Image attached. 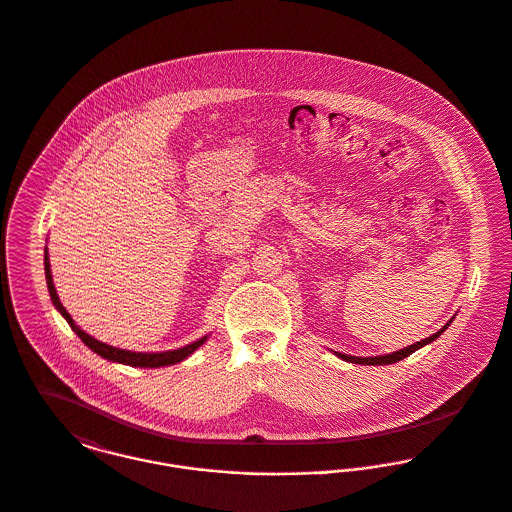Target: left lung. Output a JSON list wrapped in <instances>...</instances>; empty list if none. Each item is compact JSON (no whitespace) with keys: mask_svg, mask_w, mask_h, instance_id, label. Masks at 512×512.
<instances>
[{"mask_svg":"<svg viewBox=\"0 0 512 512\" xmlns=\"http://www.w3.org/2000/svg\"><path fill=\"white\" fill-rule=\"evenodd\" d=\"M452 324V320L440 330V332H436V334H432L430 338H426V340L416 341V343H412V345H408V347H404V349H398L395 353H387V355H377V357H353V355H345V353H340V351H334L340 359L343 361H349V363H357V365H389V363H397L400 359H404V357H408V355H412L416 349H420V347H424V345H428V343H432V341L436 340V338H440L446 330H448V326Z\"/></svg>","mask_w":512,"mask_h":512,"instance_id":"left-lung-1","label":"left lung"}]
</instances>
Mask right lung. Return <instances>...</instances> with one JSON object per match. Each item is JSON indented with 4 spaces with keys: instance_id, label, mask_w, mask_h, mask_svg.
Returning a JSON list of instances; mask_svg holds the SVG:
<instances>
[{
    "instance_id": "add662e5",
    "label": "right lung",
    "mask_w": 512,
    "mask_h": 512,
    "mask_svg": "<svg viewBox=\"0 0 512 512\" xmlns=\"http://www.w3.org/2000/svg\"><path fill=\"white\" fill-rule=\"evenodd\" d=\"M45 277H47V286H49V294H51V300L55 304L58 312L64 316V320L70 324V328L74 330V334L84 341L94 353L102 355L104 359L108 361H114V363H123V365H129V367H167V365H174L182 359H186L188 355H192L204 341L208 340V336L200 338L194 343H188L180 349H172V351H159V353H143V351H129V349H119L114 345H108V343H102V341L94 340L92 336H88L84 330H80L74 320L70 318V314L66 312V308L60 304L58 300L57 290H55V284H53V275H51V263H49V253L45 249Z\"/></svg>"
}]
</instances>
